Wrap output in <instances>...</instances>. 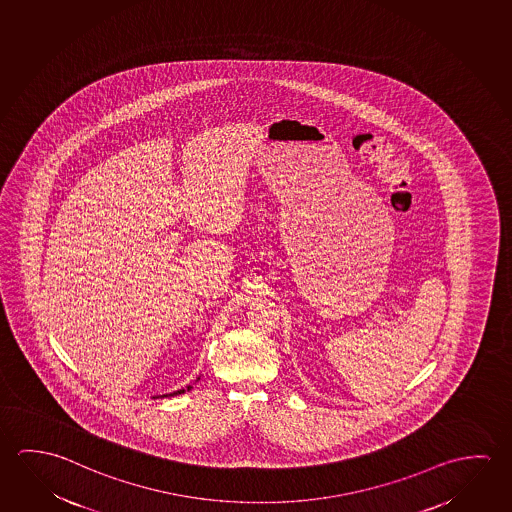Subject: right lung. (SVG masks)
<instances>
[{"instance_id":"right-lung-1","label":"right lung","mask_w":512,"mask_h":512,"mask_svg":"<svg viewBox=\"0 0 512 512\" xmlns=\"http://www.w3.org/2000/svg\"><path fill=\"white\" fill-rule=\"evenodd\" d=\"M187 389H189V387H187ZM180 393H185L184 389H180V391H175V393H171V394H169V396H173V394H180ZM162 396H168V394H162ZM157 398H159V396H157Z\"/></svg>"}]
</instances>
